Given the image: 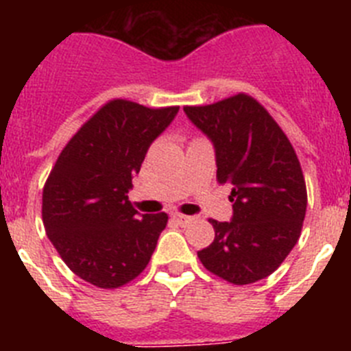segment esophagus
Segmentation results:
<instances>
[{
	"label": "esophagus",
	"mask_w": 351,
	"mask_h": 351,
	"mask_svg": "<svg viewBox=\"0 0 351 351\" xmlns=\"http://www.w3.org/2000/svg\"><path fill=\"white\" fill-rule=\"evenodd\" d=\"M172 219L173 221H178L179 225H188L190 221H193V216H186V214H181V213H173Z\"/></svg>",
	"instance_id": "1"
}]
</instances>
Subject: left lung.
Listing matches in <instances>:
<instances>
[{
	"label": "left lung",
	"mask_w": 351,
	"mask_h": 351,
	"mask_svg": "<svg viewBox=\"0 0 351 351\" xmlns=\"http://www.w3.org/2000/svg\"><path fill=\"white\" fill-rule=\"evenodd\" d=\"M186 116L213 141L216 179L230 184L232 221L209 219L214 241L197 255L232 285H250L280 267L300 237L308 191L295 149L267 108L246 93Z\"/></svg>",
	"instance_id": "8db88e82"
}]
</instances>
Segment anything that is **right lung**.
Listing matches in <instances>:
<instances>
[{
    "instance_id": "right-lung-1",
    "label": "right lung",
    "mask_w": 351,
    "mask_h": 351,
    "mask_svg": "<svg viewBox=\"0 0 351 351\" xmlns=\"http://www.w3.org/2000/svg\"><path fill=\"white\" fill-rule=\"evenodd\" d=\"M179 107L101 105L68 141L42 195L45 232L73 274L98 288L125 287L147 267L165 213L138 214L128 200L149 145Z\"/></svg>"
}]
</instances>
